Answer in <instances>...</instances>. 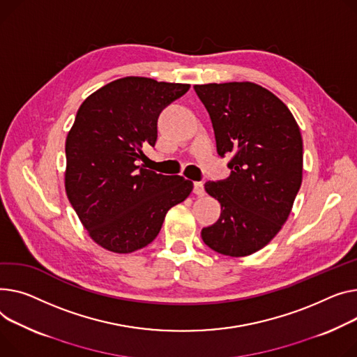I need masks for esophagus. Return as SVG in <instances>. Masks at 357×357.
I'll list each match as a JSON object with an SVG mask.
<instances>
[{"label":"esophagus","mask_w":357,"mask_h":357,"mask_svg":"<svg viewBox=\"0 0 357 357\" xmlns=\"http://www.w3.org/2000/svg\"><path fill=\"white\" fill-rule=\"evenodd\" d=\"M194 192H195L198 197H204V195H205L204 182H194Z\"/></svg>","instance_id":"obj_1"}]
</instances>
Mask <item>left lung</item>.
Returning a JSON list of instances; mask_svg holds the SVG:
<instances>
[{"label":"left lung","mask_w":357,"mask_h":357,"mask_svg":"<svg viewBox=\"0 0 357 357\" xmlns=\"http://www.w3.org/2000/svg\"><path fill=\"white\" fill-rule=\"evenodd\" d=\"M215 132L231 175L209 181L221 217L202 229L204 243L229 257L266 247L287 221L303 175V139L289 107L250 82L194 86Z\"/></svg>","instance_id":"left-lung-1"}]
</instances>
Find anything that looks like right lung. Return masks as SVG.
I'll use <instances>...</instances> for the list:
<instances>
[{"mask_svg":"<svg viewBox=\"0 0 357 357\" xmlns=\"http://www.w3.org/2000/svg\"><path fill=\"white\" fill-rule=\"evenodd\" d=\"M189 84L146 77L114 80L83 102L66 140V192L89 235L103 248L128 254L151 244L166 212L194 183L139 166L155 146L160 112Z\"/></svg>","mask_w":357,"mask_h":357,"instance_id":"add662e5","label":"right lung"}]
</instances>
